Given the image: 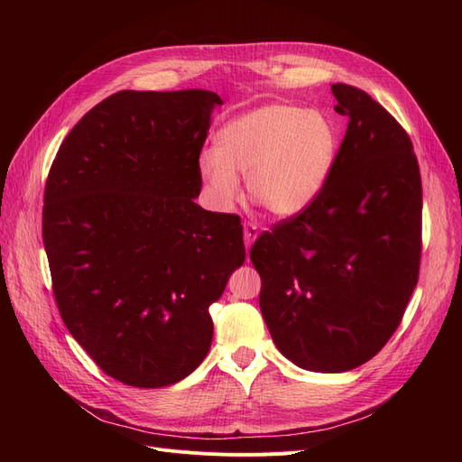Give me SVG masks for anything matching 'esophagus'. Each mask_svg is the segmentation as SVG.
Wrapping results in <instances>:
<instances>
[{
    "mask_svg": "<svg viewBox=\"0 0 462 462\" xmlns=\"http://www.w3.org/2000/svg\"><path fill=\"white\" fill-rule=\"evenodd\" d=\"M258 227L253 226V223H245V246L246 250L253 246V243L258 239Z\"/></svg>",
    "mask_w": 462,
    "mask_h": 462,
    "instance_id": "34e87169",
    "label": "esophagus"
}]
</instances>
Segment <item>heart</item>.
<instances>
[{"instance_id":"1","label":"heart","mask_w":462,"mask_h":462,"mask_svg":"<svg viewBox=\"0 0 462 462\" xmlns=\"http://www.w3.org/2000/svg\"><path fill=\"white\" fill-rule=\"evenodd\" d=\"M216 150L202 152L199 171L212 204L229 212L246 177L250 199L275 217H297L324 190L337 158V133L319 111L265 104L231 119Z\"/></svg>"}]
</instances>
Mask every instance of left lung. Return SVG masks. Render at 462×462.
Returning <instances> with one entry per match:
<instances>
[{
    "label": "left lung",
    "instance_id": "left-lung-1",
    "mask_svg": "<svg viewBox=\"0 0 462 462\" xmlns=\"http://www.w3.org/2000/svg\"><path fill=\"white\" fill-rule=\"evenodd\" d=\"M348 117L314 204L250 248L277 351L302 370L365 365L397 329L418 282L420 170L409 134L355 87L331 85Z\"/></svg>",
    "mask_w": 462,
    "mask_h": 462
}]
</instances>
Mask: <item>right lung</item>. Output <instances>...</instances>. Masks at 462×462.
Returning a JSON list of instances; mask_svg holds the SVG:
<instances>
[{"label": "right lung", "mask_w": 462, "mask_h": 462, "mask_svg": "<svg viewBox=\"0 0 462 462\" xmlns=\"http://www.w3.org/2000/svg\"><path fill=\"white\" fill-rule=\"evenodd\" d=\"M221 104L208 90L117 92L75 125L50 170L42 233L60 314L125 385H173L200 366L209 306L245 262L239 216L194 202Z\"/></svg>", "instance_id": "obj_1"}]
</instances>
